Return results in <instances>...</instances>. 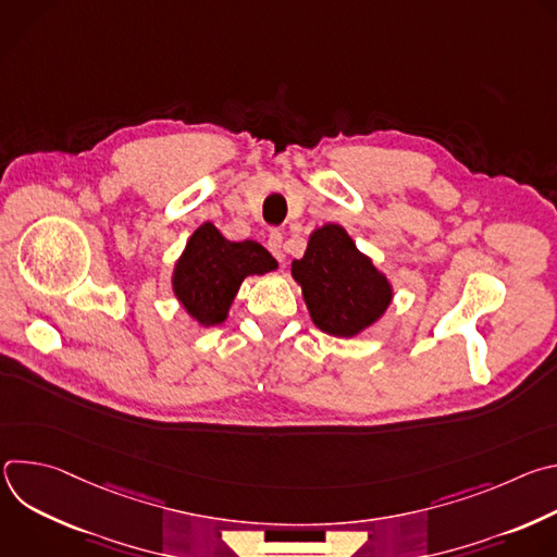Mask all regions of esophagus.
<instances>
[{
	"mask_svg": "<svg viewBox=\"0 0 557 557\" xmlns=\"http://www.w3.org/2000/svg\"><path fill=\"white\" fill-rule=\"evenodd\" d=\"M282 243H284V237H282V231H277V228H271V233H269V237H267V247H269V251L282 262L284 260V247H282Z\"/></svg>",
	"mask_w": 557,
	"mask_h": 557,
	"instance_id": "1",
	"label": "esophagus"
}]
</instances>
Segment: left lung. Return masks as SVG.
Returning a JSON list of instances; mask_svg holds the SVG:
<instances>
[{"label": "left lung", "mask_w": 557, "mask_h": 557, "mask_svg": "<svg viewBox=\"0 0 557 557\" xmlns=\"http://www.w3.org/2000/svg\"><path fill=\"white\" fill-rule=\"evenodd\" d=\"M314 326L329 335L352 337L376 322L392 299L387 280L357 251L339 224L310 235L301 260H293Z\"/></svg>", "instance_id": "8db88e82"}]
</instances>
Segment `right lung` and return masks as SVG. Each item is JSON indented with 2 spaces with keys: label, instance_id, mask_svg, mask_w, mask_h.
<instances>
[{
  "label": "right lung",
  "instance_id": "1",
  "mask_svg": "<svg viewBox=\"0 0 557 557\" xmlns=\"http://www.w3.org/2000/svg\"><path fill=\"white\" fill-rule=\"evenodd\" d=\"M277 262L253 243L224 240L220 231L205 222L191 237L174 271V290L191 317L202 324H220L247 275L273 271Z\"/></svg>",
  "mask_w": 557,
  "mask_h": 557
}]
</instances>
